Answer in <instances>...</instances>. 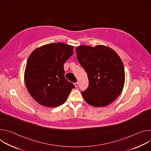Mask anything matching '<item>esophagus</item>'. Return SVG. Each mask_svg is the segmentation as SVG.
Segmentation results:
<instances>
[{"label":"esophagus","mask_w":151,"mask_h":151,"mask_svg":"<svg viewBox=\"0 0 151 151\" xmlns=\"http://www.w3.org/2000/svg\"><path fill=\"white\" fill-rule=\"evenodd\" d=\"M74 85H75V87H78V85H79V83L77 82L75 83Z\"/></svg>","instance_id":"34e87169"}]
</instances>
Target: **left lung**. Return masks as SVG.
<instances>
[{
	"instance_id": "1",
	"label": "left lung",
	"mask_w": 151,
	"mask_h": 151,
	"mask_svg": "<svg viewBox=\"0 0 151 151\" xmlns=\"http://www.w3.org/2000/svg\"><path fill=\"white\" fill-rule=\"evenodd\" d=\"M76 52L89 80L88 88L82 92L85 101L97 107L112 103L121 94L125 83L124 64L118 54L103 45H81Z\"/></svg>"
}]
</instances>
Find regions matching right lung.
Returning <instances> with one entry per match:
<instances>
[{"mask_svg":"<svg viewBox=\"0 0 151 151\" xmlns=\"http://www.w3.org/2000/svg\"><path fill=\"white\" fill-rule=\"evenodd\" d=\"M73 47L62 42L47 44L30 54L24 71L26 87L39 104L55 107L65 102L75 85L64 77V64Z\"/></svg>","mask_w":151,"mask_h":151,"instance_id":"1","label":"right lung"}]
</instances>
